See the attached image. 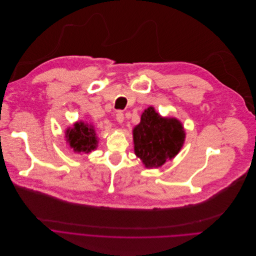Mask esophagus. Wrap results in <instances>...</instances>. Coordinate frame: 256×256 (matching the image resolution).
I'll return each instance as SVG.
<instances>
[{
	"instance_id": "1",
	"label": "esophagus",
	"mask_w": 256,
	"mask_h": 256,
	"mask_svg": "<svg viewBox=\"0 0 256 256\" xmlns=\"http://www.w3.org/2000/svg\"><path fill=\"white\" fill-rule=\"evenodd\" d=\"M116 120L120 124H122L124 122V114L122 112H118L116 114Z\"/></svg>"
}]
</instances>
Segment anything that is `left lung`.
I'll return each instance as SVG.
<instances>
[{
  "mask_svg": "<svg viewBox=\"0 0 256 256\" xmlns=\"http://www.w3.org/2000/svg\"><path fill=\"white\" fill-rule=\"evenodd\" d=\"M186 138L180 120L164 118L150 106L133 129L134 153L146 168H160L179 153Z\"/></svg>",
  "mask_w": 256,
  "mask_h": 256,
  "instance_id": "8db88e82",
  "label": "left lung"
}]
</instances>
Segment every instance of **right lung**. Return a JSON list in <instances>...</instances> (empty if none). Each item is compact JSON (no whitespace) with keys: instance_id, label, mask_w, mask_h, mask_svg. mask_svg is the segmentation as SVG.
<instances>
[{"instance_id":"right-lung-1","label":"right lung","mask_w":256,"mask_h":256,"mask_svg":"<svg viewBox=\"0 0 256 256\" xmlns=\"http://www.w3.org/2000/svg\"><path fill=\"white\" fill-rule=\"evenodd\" d=\"M66 138L70 147L75 152L90 153L96 149L99 138L92 125L80 120L66 131Z\"/></svg>"}]
</instances>
